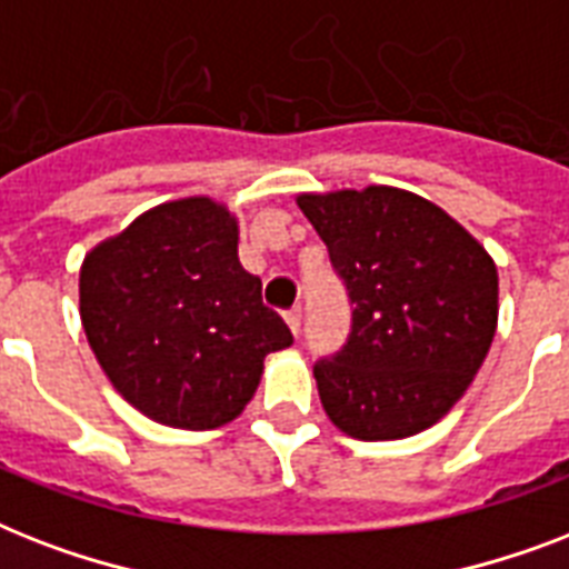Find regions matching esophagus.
Masks as SVG:
<instances>
[{"mask_svg": "<svg viewBox=\"0 0 569 569\" xmlns=\"http://www.w3.org/2000/svg\"><path fill=\"white\" fill-rule=\"evenodd\" d=\"M286 325H289V330H292L295 337L301 333V307H295V310L286 312Z\"/></svg>", "mask_w": 569, "mask_h": 569, "instance_id": "obj_1", "label": "esophagus"}]
</instances>
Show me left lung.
I'll return each instance as SVG.
<instances>
[{
	"label": "left lung",
	"instance_id": "8db88e82",
	"mask_svg": "<svg viewBox=\"0 0 569 569\" xmlns=\"http://www.w3.org/2000/svg\"><path fill=\"white\" fill-rule=\"evenodd\" d=\"M346 280L351 337L316 363L325 413L355 440H405L458 405L499 321L485 244L431 200L392 186L298 194Z\"/></svg>",
	"mask_w": 569,
	"mask_h": 569
}]
</instances>
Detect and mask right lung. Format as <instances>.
I'll return each mask as SVG.
<instances>
[{"label":"right lung","instance_id":"add662e5","mask_svg":"<svg viewBox=\"0 0 569 569\" xmlns=\"http://www.w3.org/2000/svg\"><path fill=\"white\" fill-rule=\"evenodd\" d=\"M79 316L111 387L168 428L209 431L253 398L292 333L239 262V218L212 197L168 200L82 259Z\"/></svg>","mask_w":569,"mask_h":569}]
</instances>
